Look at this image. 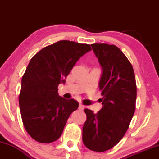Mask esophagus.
<instances>
[{
  "label": "esophagus",
  "mask_w": 159,
  "mask_h": 159,
  "mask_svg": "<svg viewBox=\"0 0 159 159\" xmlns=\"http://www.w3.org/2000/svg\"><path fill=\"white\" fill-rule=\"evenodd\" d=\"M78 108H79L80 110L83 111L84 109V105H82V104L80 103V104H79V107H78Z\"/></svg>",
  "instance_id": "esophagus-1"
}]
</instances>
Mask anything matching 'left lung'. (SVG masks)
Here are the masks:
<instances>
[{"label": "left lung", "instance_id": "left-lung-1", "mask_svg": "<svg viewBox=\"0 0 159 159\" xmlns=\"http://www.w3.org/2000/svg\"><path fill=\"white\" fill-rule=\"evenodd\" d=\"M102 73L99 90L102 107L97 114L85 109L82 139L89 149L105 152L123 138L132 120L137 97L133 67L122 51L114 45H91Z\"/></svg>", "mask_w": 159, "mask_h": 159}]
</instances>
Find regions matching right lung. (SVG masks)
Returning <instances> with one entry per match:
<instances>
[{
    "instance_id": "add662e5",
    "label": "right lung",
    "mask_w": 159,
    "mask_h": 159,
    "mask_svg": "<svg viewBox=\"0 0 159 159\" xmlns=\"http://www.w3.org/2000/svg\"><path fill=\"white\" fill-rule=\"evenodd\" d=\"M91 51L90 45L61 40L45 47L32 57L21 79L19 107L27 132L40 143L55 141L78 102L58 95L80 57Z\"/></svg>"
}]
</instances>
